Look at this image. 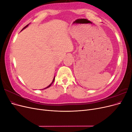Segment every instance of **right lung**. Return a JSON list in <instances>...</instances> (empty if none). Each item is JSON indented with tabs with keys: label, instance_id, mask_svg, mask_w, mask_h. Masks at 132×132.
<instances>
[{
	"label": "right lung",
	"instance_id": "obj_1",
	"mask_svg": "<svg viewBox=\"0 0 132 132\" xmlns=\"http://www.w3.org/2000/svg\"><path fill=\"white\" fill-rule=\"evenodd\" d=\"M29 24H30V23H29ZM29 24H28V25H26V26L25 27H23V29H22V30H23V29H25L26 27H27L28 26H29ZM22 30H21V31H22ZM54 79H55V77H54V78H53V81H52V82L51 83V84H50V85H48V86H47V87H46V88H45V89H47V88H48V87H49L50 86H51V85H52V84H53V82H54Z\"/></svg>",
	"mask_w": 132,
	"mask_h": 132
}]
</instances>
